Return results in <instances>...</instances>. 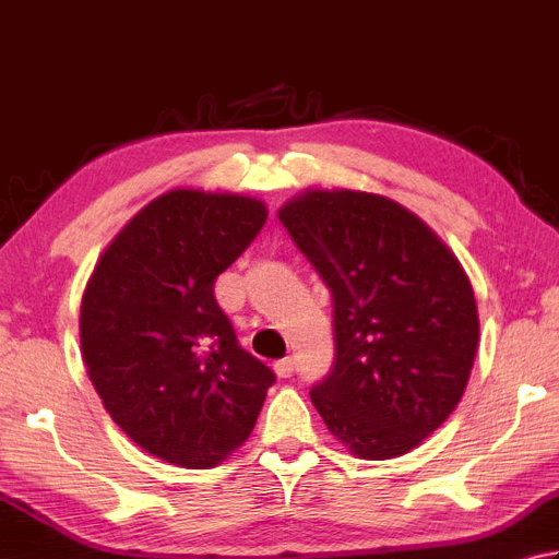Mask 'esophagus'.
Here are the masks:
<instances>
[{
	"mask_svg": "<svg viewBox=\"0 0 559 559\" xmlns=\"http://www.w3.org/2000/svg\"><path fill=\"white\" fill-rule=\"evenodd\" d=\"M273 370H276L278 378H290L293 370H295V360L288 356V358H281L273 364Z\"/></svg>",
	"mask_w": 559,
	"mask_h": 559,
	"instance_id": "obj_1",
	"label": "esophagus"
}]
</instances>
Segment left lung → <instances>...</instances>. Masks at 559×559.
<instances>
[{
  "mask_svg": "<svg viewBox=\"0 0 559 559\" xmlns=\"http://www.w3.org/2000/svg\"><path fill=\"white\" fill-rule=\"evenodd\" d=\"M332 293L334 364L312 404L358 457L419 445L461 402L477 354L461 261L407 207L366 191H305L278 211Z\"/></svg>",
  "mask_w": 559,
  "mask_h": 559,
  "instance_id": "left-lung-1",
  "label": "left lung"
}]
</instances>
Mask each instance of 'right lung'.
Returning a JSON list of instances; mask_svg holds the SVG:
<instances>
[{"label":"right lung","mask_w":559,"mask_h":559,"mask_svg":"<svg viewBox=\"0 0 559 559\" xmlns=\"http://www.w3.org/2000/svg\"><path fill=\"white\" fill-rule=\"evenodd\" d=\"M266 215L249 195L167 191L120 229L86 283L80 338L94 390L142 451L171 465L225 461L276 380L237 344L213 295Z\"/></svg>","instance_id":"right-lung-1"}]
</instances>
